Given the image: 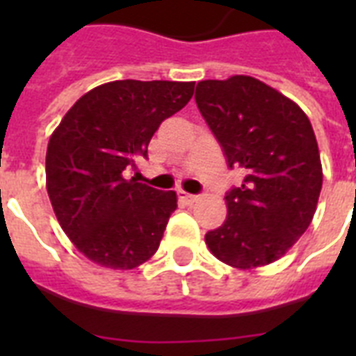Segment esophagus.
<instances>
[{
	"mask_svg": "<svg viewBox=\"0 0 356 356\" xmlns=\"http://www.w3.org/2000/svg\"><path fill=\"white\" fill-rule=\"evenodd\" d=\"M177 194H179V197H181V200L188 201V203H194V201H197V195L188 194V192H184V190H179Z\"/></svg>",
	"mask_w": 356,
	"mask_h": 356,
	"instance_id": "obj_1",
	"label": "esophagus"
}]
</instances>
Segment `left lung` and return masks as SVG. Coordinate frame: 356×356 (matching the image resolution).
<instances>
[{
	"label": "left lung",
	"mask_w": 356,
	"mask_h": 356,
	"mask_svg": "<svg viewBox=\"0 0 356 356\" xmlns=\"http://www.w3.org/2000/svg\"><path fill=\"white\" fill-rule=\"evenodd\" d=\"M195 103L227 159L243 173L225 194L227 220L209 231L211 253L251 270L275 262L312 222L323 183L320 151L307 114L249 75L201 81Z\"/></svg>",
	"instance_id": "obj_1"
}]
</instances>
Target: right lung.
Returning a JSON list of instances; mask_svg holds the SVG:
<instances>
[{
  "instance_id": "1",
  "label": "right lung",
  "mask_w": 356,
  "mask_h": 356,
  "mask_svg": "<svg viewBox=\"0 0 356 356\" xmlns=\"http://www.w3.org/2000/svg\"><path fill=\"white\" fill-rule=\"evenodd\" d=\"M194 83L113 81L70 108L49 138L46 186L60 227L86 259L113 270L149 260L175 192L127 179L162 122L190 102Z\"/></svg>"
}]
</instances>
